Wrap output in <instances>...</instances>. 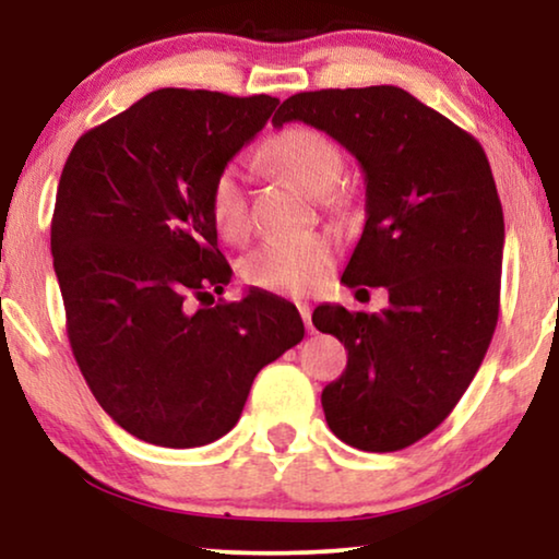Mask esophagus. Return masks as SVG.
Masks as SVG:
<instances>
[{"label":"esophagus","instance_id":"esophagus-1","mask_svg":"<svg viewBox=\"0 0 559 559\" xmlns=\"http://www.w3.org/2000/svg\"><path fill=\"white\" fill-rule=\"evenodd\" d=\"M297 310H300V316L305 320V328H308V331L312 333V310H310V305L300 302V305H297Z\"/></svg>","mask_w":559,"mask_h":559}]
</instances>
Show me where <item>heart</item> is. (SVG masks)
I'll list each match as a JSON object with an SVG mask.
<instances>
[{"label": "heart", "mask_w": 559, "mask_h": 559, "mask_svg": "<svg viewBox=\"0 0 559 559\" xmlns=\"http://www.w3.org/2000/svg\"><path fill=\"white\" fill-rule=\"evenodd\" d=\"M264 157L312 195L333 198L331 188L343 175V152L331 136L312 127H287L264 147ZM211 221L226 241L249 234V198L239 165L216 175L209 198ZM335 259L333 241L320 234L270 239L247 257L241 272L251 287L282 295H308L323 285Z\"/></svg>", "instance_id": "1"}]
</instances>
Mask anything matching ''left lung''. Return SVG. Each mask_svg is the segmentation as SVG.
I'll list each match as a JSON object with an SVG mask.
<instances>
[{"label":"left lung","mask_w":559,"mask_h":559,"mask_svg":"<svg viewBox=\"0 0 559 559\" xmlns=\"http://www.w3.org/2000/svg\"><path fill=\"white\" fill-rule=\"evenodd\" d=\"M287 121L333 136L364 170L366 224L341 282L386 287L389 305L312 312L348 350L320 402L335 438L392 453L453 412L496 331L503 211L491 165L468 132L396 86L295 94L272 124Z\"/></svg>","instance_id":"1"}]
</instances>
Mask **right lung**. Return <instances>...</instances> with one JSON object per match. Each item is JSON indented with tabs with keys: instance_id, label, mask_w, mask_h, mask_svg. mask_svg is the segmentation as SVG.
<instances>
[{
	"instance_id": "add662e5",
	"label": "right lung",
	"mask_w": 559,
	"mask_h": 559,
	"mask_svg": "<svg viewBox=\"0 0 559 559\" xmlns=\"http://www.w3.org/2000/svg\"><path fill=\"white\" fill-rule=\"evenodd\" d=\"M277 104L159 88L66 159L50 251L68 341L106 415L152 445L224 438L257 373L305 335L295 305L264 289L211 308L231 282L211 186Z\"/></svg>"
}]
</instances>
